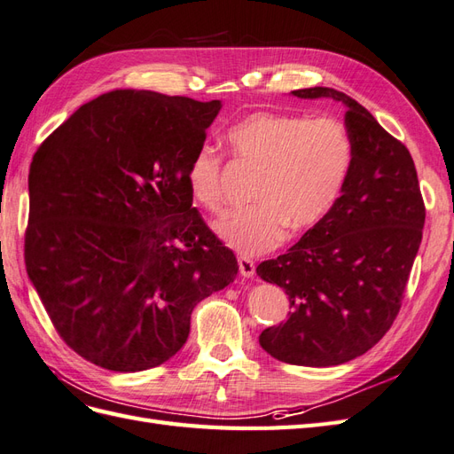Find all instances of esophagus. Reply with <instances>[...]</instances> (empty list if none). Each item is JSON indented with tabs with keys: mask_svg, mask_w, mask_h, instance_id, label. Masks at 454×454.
<instances>
[{
	"mask_svg": "<svg viewBox=\"0 0 454 454\" xmlns=\"http://www.w3.org/2000/svg\"><path fill=\"white\" fill-rule=\"evenodd\" d=\"M238 264H239V274L243 276V278H253L254 276V262L251 261L249 256H239V261H238Z\"/></svg>",
	"mask_w": 454,
	"mask_h": 454,
	"instance_id": "obj_1",
	"label": "esophagus"
}]
</instances>
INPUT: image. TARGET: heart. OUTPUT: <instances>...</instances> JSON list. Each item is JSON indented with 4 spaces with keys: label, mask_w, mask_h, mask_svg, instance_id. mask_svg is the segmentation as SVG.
Listing matches in <instances>:
<instances>
[{
    "label": "heart",
    "mask_w": 454,
    "mask_h": 454,
    "mask_svg": "<svg viewBox=\"0 0 454 454\" xmlns=\"http://www.w3.org/2000/svg\"><path fill=\"white\" fill-rule=\"evenodd\" d=\"M236 160L249 163L256 176L249 209L226 215L218 236L243 254L278 247L287 234L321 224L333 211L354 163L348 129L333 118L254 112L226 131ZM224 158L211 146H200L186 167V184L201 207L223 211Z\"/></svg>",
    "instance_id": "heart-1"
}]
</instances>
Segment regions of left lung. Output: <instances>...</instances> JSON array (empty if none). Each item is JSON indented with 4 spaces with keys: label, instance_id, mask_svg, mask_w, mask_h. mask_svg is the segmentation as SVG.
Masks as SVG:
<instances>
[{
    "label": "left lung",
    "instance_id": "left-lung-1",
    "mask_svg": "<svg viewBox=\"0 0 454 454\" xmlns=\"http://www.w3.org/2000/svg\"><path fill=\"white\" fill-rule=\"evenodd\" d=\"M293 95L342 102L354 163L327 218L287 253L258 264L256 274L283 287L291 304L289 317L258 342L285 364L331 367L364 356L392 327L426 207L409 150L357 100L331 87Z\"/></svg>",
    "mask_w": 454,
    "mask_h": 454
}]
</instances>
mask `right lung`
Instances as JSON below:
<instances>
[{
	"instance_id": "1",
	"label": "right lung",
	"mask_w": 454,
	"mask_h": 454,
	"mask_svg": "<svg viewBox=\"0 0 454 454\" xmlns=\"http://www.w3.org/2000/svg\"><path fill=\"white\" fill-rule=\"evenodd\" d=\"M218 110L220 100L110 90L34 153L26 271L60 339L90 364H165L196 304L238 276L186 184Z\"/></svg>"
}]
</instances>
